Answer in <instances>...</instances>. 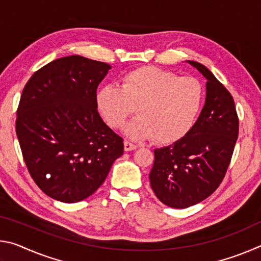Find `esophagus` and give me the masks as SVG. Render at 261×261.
Listing matches in <instances>:
<instances>
[{"mask_svg": "<svg viewBox=\"0 0 261 261\" xmlns=\"http://www.w3.org/2000/svg\"><path fill=\"white\" fill-rule=\"evenodd\" d=\"M137 147V145L136 144H134V143H131V141H124V149L126 152H129V151H134V149H136Z\"/></svg>", "mask_w": 261, "mask_h": 261, "instance_id": "esophagus-1", "label": "esophagus"}]
</instances>
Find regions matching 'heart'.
<instances>
[{
	"label": "heart",
	"mask_w": 261,
	"mask_h": 261,
	"mask_svg": "<svg viewBox=\"0 0 261 261\" xmlns=\"http://www.w3.org/2000/svg\"><path fill=\"white\" fill-rule=\"evenodd\" d=\"M204 101V88L193 77L155 67H141L121 77V85H106L96 93V106L113 129L138 115L125 127L132 139L154 138L173 144L191 130Z\"/></svg>",
	"instance_id": "obj_1"
}]
</instances>
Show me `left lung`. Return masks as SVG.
<instances>
[{
    "instance_id": "obj_1",
    "label": "left lung",
    "mask_w": 261,
    "mask_h": 261,
    "mask_svg": "<svg viewBox=\"0 0 261 261\" xmlns=\"http://www.w3.org/2000/svg\"><path fill=\"white\" fill-rule=\"evenodd\" d=\"M207 79L206 101L187 135L154 149L151 188L163 204L187 208L210 197L224 178L235 148L240 122L229 91L205 65L188 61Z\"/></svg>"
}]
</instances>
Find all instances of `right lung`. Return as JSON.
Listing matches in <instances>:
<instances>
[{"mask_svg":"<svg viewBox=\"0 0 261 261\" xmlns=\"http://www.w3.org/2000/svg\"><path fill=\"white\" fill-rule=\"evenodd\" d=\"M112 68L72 55L35 71L17 109L16 134L31 177L47 196L77 202L93 194L124 152L100 117L96 88Z\"/></svg>","mask_w":261,"mask_h":261,"instance_id":"obj_1","label":"right lung"}]
</instances>
